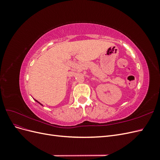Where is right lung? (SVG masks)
Segmentation results:
<instances>
[{
  "label": "right lung",
  "instance_id": "add662e5",
  "mask_svg": "<svg viewBox=\"0 0 160 160\" xmlns=\"http://www.w3.org/2000/svg\"><path fill=\"white\" fill-rule=\"evenodd\" d=\"M35 101H36V102H37V103H39V104H40V105H42V104H41V103H40V102H38V101H37V100H36V99H35Z\"/></svg>",
  "mask_w": 160,
  "mask_h": 160
}]
</instances>
